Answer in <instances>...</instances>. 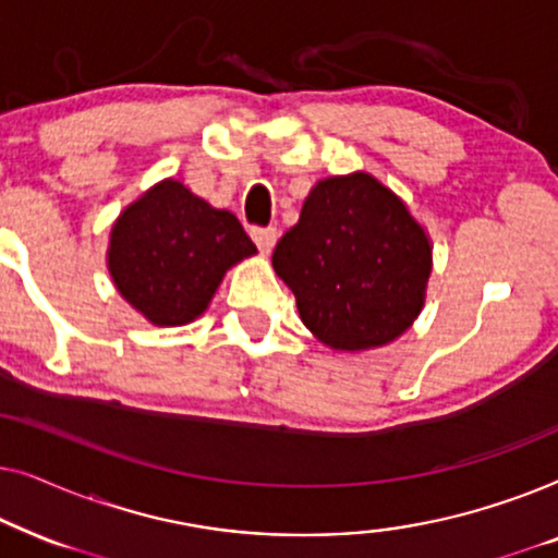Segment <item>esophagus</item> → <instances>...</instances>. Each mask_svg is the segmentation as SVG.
Wrapping results in <instances>:
<instances>
[{
	"label": "esophagus",
	"mask_w": 558,
	"mask_h": 558,
	"mask_svg": "<svg viewBox=\"0 0 558 558\" xmlns=\"http://www.w3.org/2000/svg\"><path fill=\"white\" fill-rule=\"evenodd\" d=\"M251 239L256 241V246L262 248V254H271V248L277 246L279 231L277 228H251Z\"/></svg>",
	"instance_id": "1"
}]
</instances>
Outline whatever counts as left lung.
Returning a JSON list of instances; mask_svg holds the SVG:
<instances>
[{
    "instance_id": "obj_1",
    "label": "left lung",
    "mask_w": 558,
    "mask_h": 558,
    "mask_svg": "<svg viewBox=\"0 0 558 558\" xmlns=\"http://www.w3.org/2000/svg\"><path fill=\"white\" fill-rule=\"evenodd\" d=\"M271 264L304 327L361 353L391 345L422 315L432 239L391 187L357 170L315 182Z\"/></svg>"
}]
</instances>
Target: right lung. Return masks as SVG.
<instances>
[{
  "label": "right lung",
  "instance_id": "1",
  "mask_svg": "<svg viewBox=\"0 0 558 558\" xmlns=\"http://www.w3.org/2000/svg\"><path fill=\"white\" fill-rule=\"evenodd\" d=\"M239 218L165 178L113 220L106 266L117 292L157 327L195 323L226 271L254 256Z\"/></svg>",
  "mask_w": 558,
  "mask_h": 558
}]
</instances>
